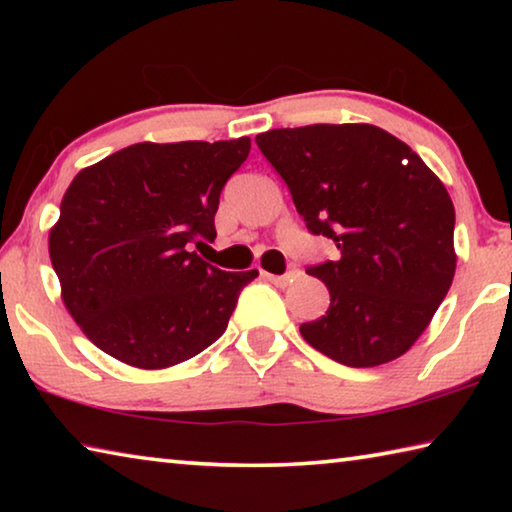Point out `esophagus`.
<instances>
[{
	"instance_id": "esophagus-1",
	"label": "esophagus",
	"mask_w": 512,
	"mask_h": 512,
	"mask_svg": "<svg viewBox=\"0 0 512 512\" xmlns=\"http://www.w3.org/2000/svg\"><path fill=\"white\" fill-rule=\"evenodd\" d=\"M264 277L268 282H273L275 287H280V289H284V287H289V284L293 282V273H287V275H273V273H264Z\"/></svg>"
}]
</instances>
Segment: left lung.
Segmentation results:
<instances>
[{
  "mask_svg": "<svg viewBox=\"0 0 512 512\" xmlns=\"http://www.w3.org/2000/svg\"><path fill=\"white\" fill-rule=\"evenodd\" d=\"M309 232L339 262L309 266L329 309L300 334L350 368L388 363L431 323L456 271L454 203L409 144L372 124L275 128L255 137Z\"/></svg>",
  "mask_w": 512,
  "mask_h": 512,
  "instance_id": "obj_1",
  "label": "left lung"
}]
</instances>
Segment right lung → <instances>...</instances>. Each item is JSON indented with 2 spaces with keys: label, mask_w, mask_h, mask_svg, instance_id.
I'll return each instance as SVG.
<instances>
[{
  "label": "right lung",
  "mask_w": 512,
  "mask_h": 512,
  "mask_svg": "<svg viewBox=\"0 0 512 512\" xmlns=\"http://www.w3.org/2000/svg\"><path fill=\"white\" fill-rule=\"evenodd\" d=\"M250 153L230 142H142L76 173L49 232L60 296L83 334L133 368L196 357L259 275L189 253L214 241L223 185Z\"/></svg>",
  "instance_id": "obj_1"
}]
</instances>
